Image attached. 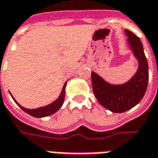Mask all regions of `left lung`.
<instances>
[{"label":"left lung","instance_id":"left-lung-1","mask_svg":"<svg viewBox=\"0 0 158 158\" xmlns=\"http://www.w3.org/2000/svg\"><path fill=\"white\" fill-rule=\"evenodd\" d=\"M125 32L138 61V69L132 78L122 85H112L96 73H91L94 96L101 106L114 113H122L136 106L144 96L149 79L148 60L140 38L129 30L126 29Z\"/></svg>","mask_w":158,"mask_h":158}]
</instances>
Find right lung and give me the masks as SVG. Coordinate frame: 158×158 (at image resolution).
Instances as JSON below:
<instances>
[{"label": "right lung", "instance_id": "add662e5", "mask_svg": "<svg viewBox=\"0 0 158 158\" xmlns=\"http://www.w3.org/2000/svg\"><path fill=\"white\" fill-rule=\"evenodd\" d=\"M66 85H67V82H65L64 84V87H63V89L61 91V94L59 95L58 99L56 100H54L53 102H52L49 105H48L46 106H43V107H39V108L37 109H27L24 108L23 106H20L19 104L17 102V100L14 99L12 95V99L14 100V101L17 103L18 106L20 108L22 109L23 110L27 113L28 115H31V116H34V117L37 118H42V117H45V116H48L50 115H52L54 114L56 111H58L59 109L61 108L63 104H64V96H65V87H66Z\"/></svg>", "mask_w": 158, "mask_h": 158}]
</instances>
